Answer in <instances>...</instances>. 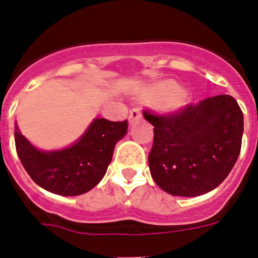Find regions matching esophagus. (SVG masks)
<instances>
[{
	"instance_id": "esophagus-1",
	"label": "esophagus",
	"mask_w": 258,
	"mask_h": 258,
	"mask_svg": "<svg viewBox=\"0 0 258 258\" xmlns=\"http://www.w3.org/2000/svg\"><path fill=\"white\" fill-rule=\"evenodd\" d=\"M138 118H141V111L140 108H133L131 109V112H129V122H134L137 121Z\"/></svg>"
}]
</instances>
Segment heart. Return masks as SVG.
Listing matches in <instances>:
<instances>
[{"mask_svg": "<svg viewBox=\"0 0 258 258\" xmlns=\"http://www.w3.org/2000/svg\"><path fill=\"white\" fill-rule=\"evenodd\" d=\"M154 93L157 97L170 99V98L178 97L181 94V88L174 83H163L154 89Z\"/></svg>", "mask_w": 258, "mask_h": 258, "instance_id": "b5f03b06", "label": "heart"}]
</instances>
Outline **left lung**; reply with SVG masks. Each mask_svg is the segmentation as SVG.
Returning <instances> with one entry per match:
<instances>
[{
	"label": "left lung",
	"mask_w": 258,
	"mask_h": 258,
	"mask_svg": "<svg viewBox=\"0 0 258 258\" xmlns=\"http://www.w3.org/2000/svg\"><path fill=\"white\" fill-rule=\"evenodd\" d=\"M154 125L152 178L174 197H199L223 182L240 154L243 112L231 95L209 97L170 115L145 111Z\"/></svg>",
	"instance_id": "obj_1"
}]
</instances>
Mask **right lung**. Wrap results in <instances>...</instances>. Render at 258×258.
I'll return each instance as SVG.
<instances>
[{
    "mask_svg": "<svg viewBox=\"0 0 258 258\" xmlns=\"http://www.w3.org/2000/svg\"><path fill=\"white\" fill-rule=\"evenodd\" d=\"M127 132V121L94 118L83 137L56 151H41L31 145L15 125V147L24 169L33 181L56 195L76 197L95 187L112 160L115 145Z\"/></svg>",
    "mask_w": 258,
    "mask_h": 258,
    "instance_id": "1",
    "label": "right lung"
}]
</instances>
